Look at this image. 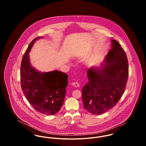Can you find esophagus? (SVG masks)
Instances as JSON below:
<instances>
[{"mask_svg":"<svg viewBox=\"0 0 146 146\" xmlns=\"http://www.w3.org/2000/svg\"><path fill=\"white\" fill-rule=\"evenodd\" d=\"M72 85H73L74 87H79V84L78 83V82H73L72 83Z\"/></svg>","mask_w":146,"mask_h":146,"instance_id":"esophagus-1","label":"esophagus"}]
</instances>
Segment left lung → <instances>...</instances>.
<instances>
[{
	"instance_id": "8db88e82",
	"label": "left lung",
	"mask_w": 146,
	"mask_h": 146,
	"mask_svg": "<svg viewBox=\"0 0 146 146\" xmlns=\"http://www.w3.org/2000/svg\"><path fill=\"white\" fill-rule=\"evenodd\" d=\"M111 48L100 67L87 70L88 83L82 89L84 108L101 114L117 104L124 92L129 76V64L124 49L113 39Z\"/></svg>"
}]
</instances>
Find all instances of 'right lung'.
<instances>
[{
  "label": "right lung",
  "mask_w": 146,
  "mask_h": 146,
  "mask_svg": "<svg viewBox=\"0 0 146 146\" xmlns=\"http://www.w3.org/2000/svg\"><path fill=\"white\" fill-rule=\"evenodd\" d=\"M31 42L23 56L20 76L22 90L29 103L36 111L54 115L59 111L64 102L68 85V75L58 70L40 72L29 61V53L35 40Z\"/></svg>",
  "instance_id": "right-lung-1"
}]
</instances>
